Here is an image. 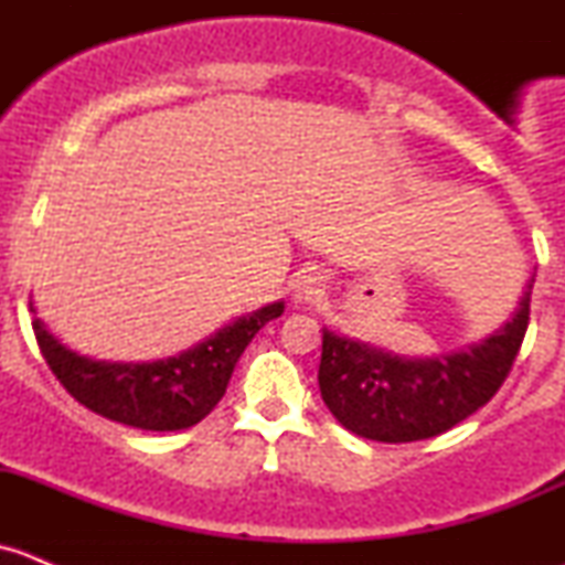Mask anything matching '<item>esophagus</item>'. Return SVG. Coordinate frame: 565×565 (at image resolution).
I'll use <instances>...</instances> for the list:
<instances>
[{"label":"esophagus","instance_id":"obj_1","mask_svg":"<svg viewBox=\"0 0 565 565\" xmlns=\"http://www.w3.org/2000/svg\"><path fill=\"white\" fill-rule=\"evenodd\" d=\"M322 287H324V273L317 270V267H309V270L298 273V278H295L292 284L295 300H298V303H309V300H315L317 295H322Z\"/></svg>","mask_w":565,"mask_h":565}]
</instances>
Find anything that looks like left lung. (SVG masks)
<instances>
[{
	"label": "left lung",
	"instance_id": "1",
	"mask_svg": "<svg viewBox=\"0 0 565 565\" xmlns=\"http://www.w3.org/2000/svg\"><path fill=\"white\" fill-rule=\"evenodd\" d=\"M530 276L509 322L448 355L407 358L322 328L319 391L344 429L377 443L443 435L489 402L509 377L530 319Z\"/></svg>",
	"mask_w": 565,
	"mask_h": 565
}]
</instances>
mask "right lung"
I'll return each instance as SVG.
<instances>
[{
  "instance_id": "obj_1",
  "label": "right lung",
  "mask_w": 565,
  "mask_h": 565,
  "mask_svg": "<svg viewBox=\"0 0 565 565\" xmlns=\"http://www.w3.org/2000/svg\"><path fill=\"white\" fill-rule=\"evenodd\" d=\"M30 309L35 315V306L30 303ZM281 315L284 300L267 303L191 350L150 363L95 361L67 350L43 319L35 317L32 328L49 369L78 404L134 429L177 431L210 415L226 393L248 341Z\"/></svg>"
}]
</instances>
